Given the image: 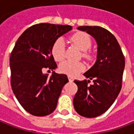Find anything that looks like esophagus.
Returning <instances> with one entry per match:
<instances>
[{
  "label": "esophagus",
  "instance_id": "esophagus-1",
  "mask_svg": "<svg viewBox=\"0 0 134 134\" xmlns=\"http://www.w3.org/2000/svg\"><path fill=\"white\" fill-rule=\"evenodd\" d=\"M68 79H69V81H74L73 78H72V76H70V75H69V76H68Z\"/></svg>",
  "mask_w": 134,
  "mask_h": 134
}]
</instances>
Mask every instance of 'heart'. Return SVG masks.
I'll use <instances>...</instances> for the list:
<instances>
[{"label": "heart", "instance_id": "obj_1", "mask_svg": "<svg viewBox=\"0 0 134 134\" xmlns=\"http://www.w3.org/2000/svg\"><path fill=\"white\" fill-rule=\"evenodd\" d=\"M72 42L80 50L84 51L82 56L87 59H90L91 55L88 50L91 46V39L90 36L86 33H77L71 37ZM52 54L53 58L56 61H60L63 59L65 54V43L62 37L58 38L52 46ZM85 69V65L81 62H72L70 60H65L61 62L59 65V70L62 73L74 76L83 72Z\"/></svg>", "mask_w": 134, "mask_h": 134}]
</instances>
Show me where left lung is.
I'll use <instances>...</instances> for the list:
<instances>
[{
    "label": "left lung",
    "instance_id": "1",
    "mask_svg": "<svg viewBox=\"0 0 134 134\" xmlns=\"http://www.w3.org/2000/svg\"><path fill=\"white\" fill-rule=\"evenodd\" d=\"M93 36L98 44L97 60L84 75L93 80L76 81L78 86L73 104L76 112L85 118H96L109 109L118 96L125 59L115 36L100 26H79Z\"/></svg>",
    "mask_w": 134,
    "mask_h": 134
}]
</instances>
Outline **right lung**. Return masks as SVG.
<instances>
[{"label":"right lung","instance_id":"add662e5","mask_svg":"<svg viewBox=\"0 0 134 134\" xmlns=\"http://www.w3.org/2000/svg\"><path fill=\"white\" fill-rule=\"evenodd\" d=\"M69 25L39 24L26 29L17 40L10 57L11 88L16 99L28 113L43 117L55 110L66 75L53 72L50 77L43 69L57 68L52 55L54 42L72 30Z\"/></svg>","mask_w":134,"mask_h":134}]
</instances>
